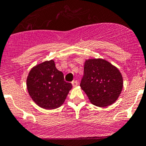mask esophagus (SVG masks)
I'll return each instance as SVG.
<instances>
[{"label":"esophagus","instance_id":"esophagus-1","mask_svg":"<svg viewBox=\"0 0 146 146\" xmlns=\"http://www.w3.org/2000/svg\"><path fill=\"white\" fill-rule=\"evenodd\" d=\"M72 85H73V87H76L78 85V82L77 80H73V81L72 82Z\"/></svg>","mask_w":146,"mask_h":146}]
</instances>
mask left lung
Segmentation results:
<instances>
[{"label":"left lung","instance_id":"8db88e82","mask_svg":"<svg viewBox=\"0 0 146 146\" xmlns=\"http://www.w3.org/2000/svg\"><path fill=\"white\" fill-rule=\"evenodd\" d=\"M80 85L92 104L107 107L118 99L123 88V78L118 69L108 61L88 59L85 62Z\"/></svg>","mask_w":146,"mask_h":146}]
</instances>
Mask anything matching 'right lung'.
<instances>
[{"label":"right lung","mask_w":146,"mask_h":146,"mask_svg":"<svg viewBox=\"0 0 146 146\" xmlns=\"http://www.w3.org/2000/svg\"><path fill=\"white\" fill-rule=\"evenodd\" d=\"M27 87L34 102L42 108L54 110L62 105L72 84L64 80L53 60L36 65L29 73Z\"/></svg>","instance_id":"obj_1"}]
</instances>
